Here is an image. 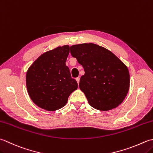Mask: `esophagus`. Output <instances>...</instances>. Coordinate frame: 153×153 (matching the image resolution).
I'll return each instance as SVG.
<instances>
[{
	"instance_id": "1",
	"label": "esophagus",
	"mask_w": 153,
	"mask_h": 153,
	"mask_svg": "<svg viewBox=\"0 0 153 153\" xmlns=\"http://www.w3.org/2000/svg\"><path fill=\"white\" fill-rule=\"evenodd\" d=\"M76 81H77V83H78V84H79V80H80V78H79V77H76Z\"/></svg>"
}]
</instances>
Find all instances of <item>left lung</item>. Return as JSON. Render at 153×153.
<instances>
[{
	"label": "left lung",
	"instance_id": "8db88e82",
	"mask_svg": "<svg viewBox=\"0 0 153 153\" xmlns=\"http://www.w3.org/2000/svg\"><path fill=\"white\" fill-rule=\"evenodd\" d=\"M70 53L84 69L79 87L91 107L105 111L123 102L129 89V72L114 53L93 43L71 46Z\"/></svg>",
	"mask_w": 153,
	"mask_h": 153
}]
</instances>
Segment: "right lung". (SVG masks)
I'll list each match as a JSON object with an SVG mask.
<instances>
[{"mask_svg":"<svg viewBox=\"0 0 153 153\" xmlns=\"http://www.w3.org/2000/svg\"><path fill=\"white\" fill-rule=\"evenodd\" d=\"M70 46L56 48L42 54L26 73L27 90L33 102L45 110L56 111L67 103L68 97L77 88L65 65Z\"/></svg>","mask_w":153,"mask_h":153,"instance_id":"add662e5","label":"right lung"}]
</instances>
